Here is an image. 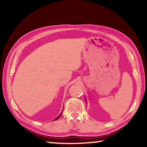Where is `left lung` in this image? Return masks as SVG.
<instances>
[{"label":"left lung","instance_id":"8db88e82","mask_svg":"<svg viewBox=\"0 0 147 147\" xmlns=\"http://www.w3.org/2000/svg\"><path fill=\"white\" fill-rule=\"evenodd\" d=\"M86 104H87V102H86Z\"/></svg>","mask_w":147,"mask_h":147}]
</instances>
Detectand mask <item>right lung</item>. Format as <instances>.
<instances>
[{
  "instance_id": "1",
  "label": "right lung",
  "mask_w": 147,
  "mask_h": 147,
  "mask_svg": "<svg viewBox=\"0 0 147 147\" xmlns=\"http://www.w3.org/2000/svg\"><path fill=\"white\" fill-rule=\"evenodd\" d=\"M62 112H63V110H62V111L61 112V113L60 114H59V116L57 117V118H56V119H54V121H55V120H57L59 118V117H60L61 116V115H62Z\"/></svg>"
}]
</instances>
